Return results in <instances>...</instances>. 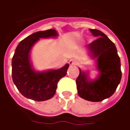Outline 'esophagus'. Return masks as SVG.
<instances>
[{
    "label": "esophagus",
    "mask_w": 130,
    "mask_h": 130,
    "mask_svg": "<svg viewBox=\"0 0 130 130\" xmlns=\"http://www.w3.org/2000/svg\"><path fill=\"white\" fill-rule=\"evenodd\" d=\"M69 64L70 66H74V65H76L77 64V62H76V60L74 59H71V60L69 61Z\"/></svg>",
    "instance_id": "obj_1"
}]
</instances>
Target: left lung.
I'll list each match as a JSON object with an SVG mask.
<instances>
[{
  "label": "left lung",
  "mask_w": 130,
  "mask_h": 130,
  "mask_svg": "<svg viewBox=\"0 0 130 130\" xmlns=\"http://www.w3.org/2000/svg\"><path fill=\"white\" fill-rule=\"evenodd\" d=\"M94 37H98L87 45L94 58L100 72L95 81H88L81 72L76 80L78 94L83 99L100 102L110 97L115 93L121 79V61L115 45L105 34L99 30L89 29Z\"/></svg>",
  "instance_id": "obj_1"
}]
</instances>
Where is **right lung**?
I'll return each instance as SVG.
<instances>
[{
	"label": "right lung",
	"mask_w": 130,
	"mask_h": 130,
	"mask_svg": "<svg viewBox=\"0 0 130 130\" xmlns=\"http://www.w3.org/2000/svg\"><path fill=\"white\" fill-rule=\"evenodd\" d=\"M58 35L55 29L33 33L22 40L12 58V79L24 97L35 101H45L56 93L58 81L66 75L69 64L58 70L36 72L30 62L29 53L32 45L41 38Z\"/></svg>",
	"instance_id": "1"
}]
</instances>
